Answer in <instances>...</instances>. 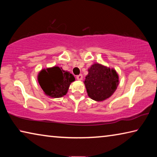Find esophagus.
<instances>
[{
	"label": "esophagus",
	"mask_w": 157,
	"mask_h": 157,
	"mask_svg": "<svg viewBox=\"0 0 157 157\" xmlns=\"http://www.w3.org/2000/svg\"><path fill=\"white\" fill-rule=\"evenodd\" d=\"M77 79H78V80H82V78H83V76H82V74H79V75H77Z\"/></svg>",
	"instance_id": "esophagus-1"
}]
</instances>
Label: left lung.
<instances>
[{
	"instance_id": "left-lung-1",
	"label": "left lung",
	"mask_w": 157,
	"mask_h": 157,
	"mask_svg": "<svg viewBox=\"0 0 157 157\" xmlns=\"http://www.w3.org/2000/svg\"><path fill=\"white\" fill-rule=\"evenodd\" d=\"M84 84L92 100L103 101L116 91L118 84V75L113 69L94 63L89 69Z\"/></svg>"
}]
</instances>
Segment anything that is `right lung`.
Here are the masks:
<instances>
[{"label": "right lung", "mask_w": 157, "mask_h": 157, "mask_svg": "<svg viewBox=\"0 0 157 157\" xmlns=\"http://www.w3.org/2000/svg\"><path fill=\"white\" fill-rule=\"evenodd\" d=\"M39 85L47 95L61 98L65 95L71 82L75 81L72 74L57 66L44 69L38 75Z\"/></svg>", "instance_id": "add662e5"}]
</instances>
